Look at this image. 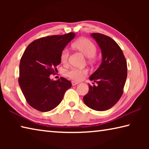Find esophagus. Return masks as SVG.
<instances>
[{
    "label": "esophagus",
    "mask_w": 149,
    "mask_h": 149,
    "mask_svg": "<svg viewBox=\"0 0 149 149\" xmlns=\"http://www.w3.org/2000/svg\"><path fill=\"white\" fill-rule=\"evenodd\" d=\"M79 84V82H78V81H72V84L73 86H74V85H76Z\"/></svg>",
    "instance_id": "obj_1"
}]
</instances>
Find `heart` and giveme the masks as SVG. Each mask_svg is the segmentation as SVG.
I'll return each instance as SVG.
<instances>
[{"label": "heart", "instance_id": "heart-1", "mask_svg": "<svg viewBox=\"0 0 149 149\" xmlns=\"http://www.w3.org/2000/svg\"><path fill=\"white\" fill-rule=\"evenodd\" d=\"M73 46L77 49L79 50L85 56L91 58L96 54L97 47L95 45L87 38H81L77 40ZM70 56V50L68 47H65L62 50L60 53V60L63 64H67L68 62ZM88 74V70L86 68H71L65 72V76L70 79L74 81L82 80Z\"/></svg>", "mask_w": 149, "mask_h": 149}]
</instances>
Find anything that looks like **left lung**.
<instances>
[{
	"mask_svg": "<svg viewBox=\"0 0 149 149\" xmlns=\"http://www.w3.org/2000/svg\"><path fill=\"white\" fill-rule=\"evenodd\" d=\"M91 35L101 49L102 60L90 77L97 85H89V92L84 96V101L93 110L105 111L116 104L123 95L127 75V62L121 48L112 38L99 33Z\"/></svg>",
	"mask_w": 149,
	"mask_h": 149,
	"instance_id": "8db88e82",
	"label": "left lung"
}]
</instances>
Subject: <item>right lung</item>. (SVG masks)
<instances>
[{"label":"right lung","instance_id":"obj_1","mask_svg":"<svg viewBox=\"0 0 149 149\" xmlns=\"http://www.w3.org/2000/svg\"><path fill=\"white\" fill-rule=\"evenodd\" d=\"M74 33L50 35L35 40L25 50L19 63L18 83L27 103L40 112H48L62 101L72 83L64 77L50 79L60 64L62 50L74 38Z\"/></svg>","mask_w":149,"mask_h":149}]
</instances>
